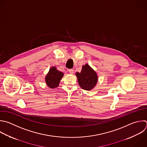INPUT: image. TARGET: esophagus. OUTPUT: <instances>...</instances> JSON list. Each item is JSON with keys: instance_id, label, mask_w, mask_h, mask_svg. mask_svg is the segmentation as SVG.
<instances>
[{"instance_id": "34e87169", "label": "esophagus", "mask_w": 147, "mask_h": 147, "mask_svg": "<svg viewBox=\"0 0 147 147\" xmlns=\"http://www.w3.org/2000/svg\"><path fill=\"white\" fill-rule=\"evenodd\" d=\"M68 72L70 74H74V70L72 69H70L68 70Z\"/></svg>"}]
</instances>
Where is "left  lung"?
Segmentation results:
<instances>
[{
	"mask_svg": "<svg viewBox=\"0 0 147 147\" xmlns=\"http://www.w3.org/2000/svg\"><path fill=\"white\" fill-rule=\"evenodd\" d=\"M76 75L80 87L87 91L94 88L98 79L96 73L88 64L84 65L81 72H76Z\"/></svg>",
	"mask_w": 147,
	"mask_h": 147,
	"instance_id": "1",
	"label": "left lung"
}]
</instances>
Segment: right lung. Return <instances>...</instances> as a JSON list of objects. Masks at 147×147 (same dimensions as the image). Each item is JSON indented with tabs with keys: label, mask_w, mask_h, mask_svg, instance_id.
I'll use <instances>...</instances> for the list:
<instances>
[{
	"label": "right lung",
	"mask_w": 147,
	"mask_h": 147,
	"mask_svg": "<svg viewBox=\"0 0 147 147\" xmlns=\"http://www.w3.org/2000/svg\"><path fill=\"white\" fill-rule=\"evenodd\" d=\"M63 76V72L58 71L56 67H51L45 76V82L49 87L51 88H56L59 86L60 80Z\"/></svg>",
	"instance_id": "1"
}]
</instances>
